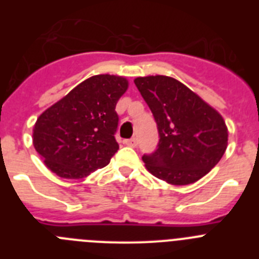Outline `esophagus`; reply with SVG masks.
Returning a JSON list of instances; mask_svg holds the SVG:
<instances>
[{
    "instance_id": "obj_1",
    "label": "esophagus",
    "mask_w": 259,
    "mask_h": 259,
    "mask_svg": "<svg viewBox=\"0 0 259 259\" xmlns=\"http://www.w3.org/2000/svg\"><path fill=\"white\" fill-rule=\"evenodd\" d=\"M124 144H125V145L132 146V148H135V146L137 145L136 137H132V139H128V140H124Z\"/></svg>"
}]
</instances>
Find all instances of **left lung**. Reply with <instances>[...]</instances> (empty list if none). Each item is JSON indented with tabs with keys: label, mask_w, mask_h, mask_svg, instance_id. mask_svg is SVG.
<instances>
[{
	"label": "left lung",
	"mask_w": 259,
	"mask_h": 259,
	"mask_svg": "<svg viewBox=\"0 0 259 259\" xmlns=\"http://www.w3.org/2000/svg\"><path fill=\"white\" fill-rule=\"evenodd\" d=\"M157 123V149L144 154L149 172L174 185L197 182L221 161L228 132L218 111L172 77L135 79Z\"/></svg>",
	"instance_id": "left-lung-1"
}]
</instances>
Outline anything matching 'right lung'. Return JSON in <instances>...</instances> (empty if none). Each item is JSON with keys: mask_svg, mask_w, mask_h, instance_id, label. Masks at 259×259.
I'll list each match as a JSON object with an SVG mask.
<instances>
[{"mask_svg": "<svg viewBox=\"0 0 259 259\" xmlns=\"http://www.w3.org/2000/svg\"><path fill=\"white\" fill-rule=\"evenodd\" d=\"M127 87L124 77L96 75L38 116L33 146L53 172L79 179L109 164L119 149L115 106Z\"/></svg>", "mask_w": 259, "mask_h": 259, "instance_id": "right-lung-1", "label": "right lung"}]
</instances>
